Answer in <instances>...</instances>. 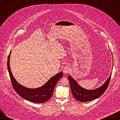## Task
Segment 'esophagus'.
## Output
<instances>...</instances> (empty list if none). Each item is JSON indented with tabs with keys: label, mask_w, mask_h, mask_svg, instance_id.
<instances>
[{
	"label": "esophagus",
	"mask_w": 120,
	"mask_h": 120,
	"mask_svg": "<svg viewBox=\"0 0 120 120\" xmlns=\"http://www.w3.org/2000/svg\"><path fill=\"white\" fill-rule=\"evenodd\" d=\"M70 71V68L68 66H66L64 68V69H63V73L64 75L67 74Z\"/></svg>",
	"instance_id": "1"
}]
</instances>
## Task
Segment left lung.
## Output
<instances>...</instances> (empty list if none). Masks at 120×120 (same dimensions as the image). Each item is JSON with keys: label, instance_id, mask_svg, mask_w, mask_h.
I'll use <instances>...</instances> for the list:
<instances>
[{"label": "left lung", "instance_id": "1", "mask_svg": "<svg viewBox=\"0 0 120 120\" xmlns=\"http://www.w3.org/2000/svg\"><path fill=\"white\" fill-rule=\"evenodd\" d=\"M111 75L112 73L110 74V77L101 86L90 90L84 89L80 86L77 82L70 75H68V79L70 82L72 94L75 98L81 102H86L99 98L105 93L108 86Z\"/></svg>", "mask_w": 120, "mask_h": 120}]
</instances>
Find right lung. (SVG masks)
I'll use <instances>...</instances> for the list:
<instances>
[{
  "label": "right lung",
  "instance_id": "obj_1",
  "mask_svg": "<svg viewBox=\"0 0 120 120\" xmlns=\"http://www.w3.org/2000/svg\"><path fill=\"white\" fill-rule=\"evenodd\" d=\"M10 54L11 51L8 58V68L12 86L17 94L25 100L38 104L43 103L49 100L53 95L57 82L63 77L62 71L51 77L41 87L37 88H28L19 84L13 76L9 64Z\"/></svg>",
  "mask_w": 120,
  "mask_h": 120
}]
</instances>
